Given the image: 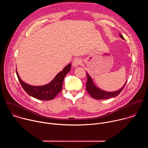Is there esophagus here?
I'll list each match as a JSON object with an SVG mask.
<instances>
[{
	"mask_svg": "<svg viewBox=\"0 0 148 148\" xmlns=\"http://www.w3.org/2000/svg\"><path fill=\"white\" fill-rule=\"evenodd\" d=\"M82 63V60L79 58H75L73 61V66L74 67H77L79 66Z\"/></svg>",
	"mask_w": 148,
	"mask_h": 148,
	"instance_id": "esophagus-1",
	"label": "esophagus"
}]
</instances>
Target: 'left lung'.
I'll list each match as a JSON object with an SVG mask.
<instances>
[{
	"mask_svg": "<svg viewBox=\"0 0 148 148\" xmlns=\"http://www.w3.org/2000/svg\"><path fill=\"white\" fill-rule=\"evenodd\" d=\"M119 36L122 39H124L123 37L121 34H119ZM87 81L86 84L87 91L89 93V94L91 95V97L96 99H107L108 98L116 97L122 91V90L123 89V88L126 85V82H127L126 81L124 84V86L119 90L114 92H107V91H103L98 88V87H97L95 86V84L91 77L90 76V75L88 73H87Z\"/></svg>",
	"mask_w": 148,
	"mask_h": 148,
	"instance_id": "obj_1",
	"label": "left lung"
}]
</instances>
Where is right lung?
I'll return each mask as SVG.
<instances>
[{"label":"right lung","instance_id":"obj_1","mask_svg":"<svg viewBox=\"0 0 148 148\" xmlns=\"http://www.w3.org/2000/svg\"><path fill=\"white\" fill-rule=\"evenodd\" d=\"M71 66V64H68L61 71L57 74L55 78L49 84L42 86H32L29 85L21 79L17 70L16 74L21 86L29 95L37 99L49 101L54 99L62 90L64 78L70 71Z\"/></svg>","mask_w":148,"mask_h":148}]
</instances>
